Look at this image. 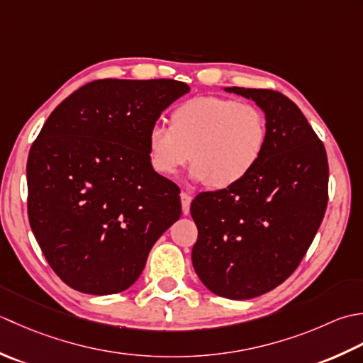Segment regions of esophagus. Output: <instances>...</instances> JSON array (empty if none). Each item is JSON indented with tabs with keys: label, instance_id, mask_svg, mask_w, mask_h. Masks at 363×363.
Segmentation results:
<instances>
[{
	"label": "esophagus",
	"instance_id": "1",
	"mask_svg": "<svg viewBox=\"0 0 363 363\" xmlns=\"http://www.w3.org/2000/svg\"><path fill=\"white\" fill-rule=\"evenodd\" d=\"M182 211L183 214H189V206H191V201L192 197L188 194V192H182Z\"/></svg>",
	"mask_w": 363,
	"mask_h": 363
}]
</instances>
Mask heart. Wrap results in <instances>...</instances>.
Segmentation results:
<instances>
[{
    "instance_id": "obj_1",
    "label": "heart",
    "mask_w": 363,
    "mask_h": 363,
    "mask_svg": "<svg viewBox=\"0 0 363 363\" xmlns=\"http://www.w3.org/2000/svg\"><path fill=\"white\" fill-rule=\"evenodd\" d=\"M266 144L268 122L260 108L219 95H199L172 109L171 127H150L147 157L162 177L177 175L191 160L192 179L224 189L254 171Z\"/></svg>"
}]
</instances>
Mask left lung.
<instances>
[{
  "label": "left lung",
  "mask_w": 363,
  "mask_h": 363,
  "mask_svg": "<svg viewBox=\"0 0 363 363\" xmlns=\"http://www.w3.org/2000/svg\"><path fill=\"white\" fill-rule=\"evenodd\" d=\"M225 91L263 109L268 144L246 179L192 201V264L210 291L241 301L271 291L299 266L326 211L329 166L324 144L284 94Z\"/></svg>",
  "instance_id": "1"
}]
</instances>
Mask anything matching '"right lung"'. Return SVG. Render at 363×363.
<instances>
[{"instance_id":"add662e5","label":"right lung","mask_w":363,"mask_h":363,"mask_svg":"<svg viewBox=\"0 0 363 363\" xmlns=\"http://www.w3.org/2000/svg\"><path fill=\"white\" fill-rule=\"evenodd\" d=\"M189 92L175 79H97L50 114L29 150L28 218L62 282L127 290L182 214L179 186L152 169L147 133Z\"/></svg>"}]
</instances>
